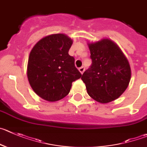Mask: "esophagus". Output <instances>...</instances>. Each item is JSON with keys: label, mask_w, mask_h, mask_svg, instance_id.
Masks as SVG:
<instances>
[{"label": "esophagus", "mask_w": 147, "mask_h": 147, "mask_svg": "<svg viewBox=\"0 0 147 147\" xmlns=\"http://www.w3.org/2000/svg\"><path fill=\"white\" fill-rule=\"evenodd\" d=\"M84 70H85V68L84 66H82V67H80V68H79V72L81 73V74H83L84 73Z\"/></svg>", "instance_id": "esophagus-1"}]
</instances>
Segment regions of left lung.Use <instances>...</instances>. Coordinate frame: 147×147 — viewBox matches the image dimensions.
Segmentation results:
<instances>
[{"instance_id": "left-lung-1", "label": "left lung", "mask_w": 147, "mask_h": 147, "mask_svg": "<svg viewBox=\"0 0 147 147\" xmlns=\"http://www.w3.org/2000/svg\"><path fill=\"white\" fill-rule=\"evenodd\" d=\"M87 45L92 63L82 79L93 100L102 104L110 102L128 87L131 77L130 64L118 45L110 39Z\"/></svg>"}]
</instances>
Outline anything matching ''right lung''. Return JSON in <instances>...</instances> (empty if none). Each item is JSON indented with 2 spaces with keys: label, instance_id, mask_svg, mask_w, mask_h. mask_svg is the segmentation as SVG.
Returning <instances> with one entry per match:
<instances>
[{
  "label": "right lung",
  "instance_id": "add662e5",
  "mask_svg": "<svg viewBox=\"0 0 147 147\" xmlns=\"http://www.w3.org/2000/svg\"><path fill=\"white\" fill-rule=\"evenodd\" d=\"M73 40L65 34H53L39 40L32 49L27 64V78L33 91L48 102L68 95L72 82L82 74L68 55Z\"/></svg>",
  "mask_w": 147,
  "mask_h": 147
}]
</instances>
